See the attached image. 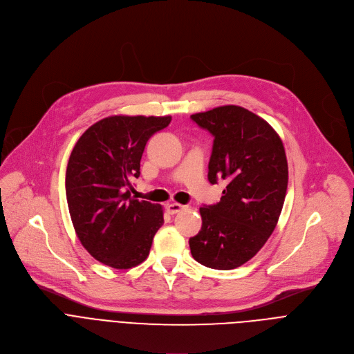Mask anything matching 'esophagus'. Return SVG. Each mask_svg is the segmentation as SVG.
<instances>
[{
	"label": "esophagus",
	"mask_w": 354,
	"mask_h": 354,
	"mask_svg": "<svg viewBox=\"0 0 354 354\" xmlns=\"http://www.w3.org/2000/svg\"><path fill=\"white\" fill-rule=\"evenodd\" d=\"M183 209H185V206H182V205H179V203H169V205L167 206V210H168L169 214H178V213L182 212Z\"/></svg>",
	"instance_id": "34e87169"
}]
</instances>
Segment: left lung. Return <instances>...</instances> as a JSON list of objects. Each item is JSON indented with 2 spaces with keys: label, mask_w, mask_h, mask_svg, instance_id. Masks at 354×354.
Here are the masks:
<instances>
[{
  "label": "left lung",
  "mask_w": 354,
  "mask_h": 354,
  "mask_svg": "<svg viewBox=\"0 0 354 354\" xmlns=\"http://www.w3.org/2000/svg\"><path fill=\"white\" fill-rule=\"evenodd\" d=\"M190 119L213 137L209 180L227 182L217 205L200 207L201 230L189 239L194 261L231 270L254 258L279 221L288 182L283 141L258 115L218 106Z\"/></svg>",
  "instance_id": "obj_1"
}]
</instances>
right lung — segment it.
<instances>
[{
	"mask_svg": "<svg viewBox=\"0 0 354 354\" xmlns=\"http://www.w3.org/2000/svg\"><path fill=\"white\" fill-rule=\"evenodd\" d=\"M171 116H109L92 124L74 145L66 194L78 239L97 262L130 269L144 262L164 224L160 205L131 196L149 137Z\"/></svg>",
	"mask_w": 354,
	"mask_h": 354,
	"instance_id": "right-lung-1",
	"label": "right lung"
}]
</instances>
